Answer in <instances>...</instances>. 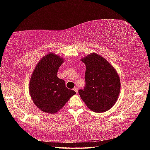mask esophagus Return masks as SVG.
Masks as SVG:
<instances>
[{
  "label": "esophagus",
  "mask_w": 150,
  "mask_h": 150,
  "mask_svg": "<svg viewBox=\"0 0 150 150\" xmlns=\"http://www.w3.org/2000/svg\"><path fill=\"white\" fill-rule=\"evenodd\" d=\"M73 90L75 91V92L76 93H78V88H77V87H75L74 89H73Z\"/></svg>",
  "instance_id": "34e87169"
}]
</instances>
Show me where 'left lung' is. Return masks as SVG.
I'll list each match as a JSON object with an SVG mask.
<instances>
[{"mask_svg": "<svg viewBox=\"0 0 150 150\" xmlns=\"http://www.w3.org/2000/svg\"><path fill=\"white\" fill-rule=\"evenodd\" d=\"M86 66V85L79 91L81 99L95 112H105L112 107L120 91V80L115 67L105 58L91 53L81 59Z\"/></svg>", "mask_w": 150, "mask_h": 150, "instance_id": "obj_1", "label": "left lung"}]
</instances>
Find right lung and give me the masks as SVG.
Wrapping results in <instances>:
<instances>
[{"instance_id":"obj_1","label":"right lung","mask_w":150,"mask_h":150,"mask_svg":"<svg viewBox=\"0 0 150 150\" xmlns=\"http://www.w3.org/2000/svg\"><path fill=\"white\" fill-rule=\"evenodd\" d=\"M63 62V57L50 52L40 60L33 71L29 93L35 105L44 112L57 113L76 94L65 87L64 81L57 77Z\"/></svg>"}]
</instances>
